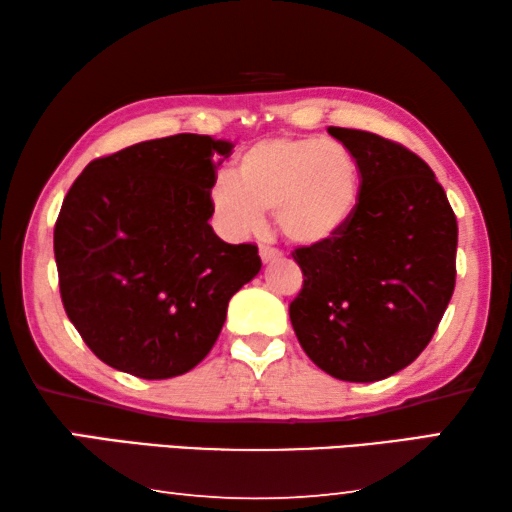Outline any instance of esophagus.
<instances>
[{"instance_id":"obj_1","label":"esophagus","mask_w":512,"mask_h":512,"mask_svg":"<svg viewBox=\"0 0 512 512\" xmlns=\"http://www.w3.org/2000/svg\"><path fill=\"white\" fill-rule=\"evenodd\" d=\"M259 257H262L264 264H268V262H277V259H282V253L277 248L262 246V248H259Z\"/></svg>"}]
</instances>
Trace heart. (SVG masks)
I'll list each match as a JSON object with an SVG mask.
<instances>
[{
	"mask_svg": "<svg viewBox=\"0 0 512 512\" xmlns=\"http://www.w3.org/2000/svg\"><path fill=\"white\" fill-rule=\"evenodd\" d=\"M361 198V169L348 146L318 137H268L221 173L212 203L232 232H250L273 212L291 244L320 246L341 235Z\"/></svg>",
	"mask_w": 512,
	"mask_h": 512,
	"instance_id": "b5f03b06",
	"label": "heart"
}]
</instances>
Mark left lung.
<instances>
[{"mask_svg": "<svg viewBox=\"0 0 512 512\" xmlns=\"http://www.w3.org/2000/svg\"><path fill=\"white\" fill-rule=\"evenodd\" d=\"M327 133L357 158L361 198L341 235L296 250L305 284L289 316L320 370L368 384L409 366L431 341L454 293L458 225L418 155L375 133Z\"/></svg>", "mask_w": 512, "mask_h": 512, "instance_id": "8db88e82", "label": "left lung"}]
</instances>
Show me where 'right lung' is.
Masks as SVG:
<instances>
[{
    "label": "right lung",
    "mask_w": 512,
    "mask_h": 512,
    "mask_svg": "<svg viewBox=\"0 0 512 512\" xmlns=\"http://www.w3.org/2000/svg\"><path fill=\"white\" fill-rule=\"evenodd\" d=\"M232 144L180 133L92 160L54 228L60 298L110 368L169 379L198 366L262 259L216 237L214 171Z\"/></svg>",
    "instance_id": "right-lung-1"
}]
</instances>
